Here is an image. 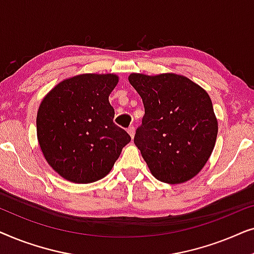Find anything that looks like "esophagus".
I'll list each match as a JSON object with an SVG mask.
<instances>
[{
  "instance_id": "esophagus-1",
  "label": "esophagus",
  "mask_w": 254,
  "mask_h": 254,
  "mask_svg": "<svg viewBox=\"0 0 254 254\" xmlns=\"http://www.w3.org/2000/svg\"><path fill=\"white\" fill-rule=\"evenodd\" d=\"M128 133H129V135H130V137L133 138L134 137V134H135V127L134 126H130L129 128H128Z\"/></svg>"
}]
</instances>
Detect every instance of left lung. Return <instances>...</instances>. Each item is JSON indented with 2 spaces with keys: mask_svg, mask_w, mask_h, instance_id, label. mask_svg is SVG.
<instances>
[{
  "mask_svg": "<svg viewBox=\"0 0 254 254\" xmlns=\"http://www.w3.org/2000/svg\"><path fill=\"white\" fill-rule=\"evenodd\" d=\"M144 116L134 143L152 176L168 184L185 183L201 171L217 136L210 97L202 88L176 74H131Z\"/></svg>",
  "mask_w": 254,
  "mask_h": 254,
  "instance_id": "left-lung-1",
  "label": "left lung"
}]
</instances>
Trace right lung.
I'll use <instances>...</instances> for the list:
<instances>
[{"label":"right lung","instance_id":"1","mask_svg":"<svg viewBox=\"0 0 254 254\" xmlns=\"http://www.w3.org/2000/svg\"><path fill=\"white\" fill-rule=\"evenodd\" d=\"M116 75L84 74L58 84L40 104L37 135L52 168L72 183L89 184L111 171L129 134L113 123L109 96Z\"/></svg>","mask_w":254,"mask_h":254}]
</instances>
